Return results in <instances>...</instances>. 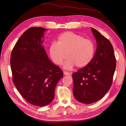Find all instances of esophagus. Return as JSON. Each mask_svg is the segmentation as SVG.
<instances>
[{"mask_svg":"<svg viewBox=\"0 0 126 126\" xmlns=\"http://www.w3.org/2000/svg\"><path fill=\"white\" fill-rule=\"evenodd\" d=\"M63 74L64 75H70V73H69V72H68V71H63Z\"/></svg>","mask_w":126,"mask_h":126,"instance_id":"1","label":"esophagus"}]
</instances>
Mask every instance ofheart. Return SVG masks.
Returning a JSON list of instances; mask_svg holds the SVG:
<instances>
[{
  "mask_svg": "<svg viewBox=\"0 0 126 126\" xmlns=\"http://www.w3.org/2000/svg\"><path fill=\"white\" fill-rule=\"evenodd\" d=\"M49 52L52 60L61 65L68 58L64 67L68 69L75 65L78 68L85 67L93 60L95 52V46L91 39L82 35L68 32L58 37L57 43L51 45Z\"/></svg>",
  "mask_w": 126,
  "mask_h": 126,
  "instance_id": "b5f03b06",
  "label": "heart"
}]
</instances>
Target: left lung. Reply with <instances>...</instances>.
<instances>
[{
	"mask_svg": "<svg viewBox=\"0 0 126 126\" xmlns=\"http://www.w3.org/2000/svg\"><path fill=\"white\" fill-rule=\"evenodd\" d=\"M97 47L93 60L72 74L76 99L90 104L101 99L111 87L116 67L113 48L110 41L91 28Z\"/></svg>",
	"mask_w": 126,
	"mask_h": 126,
	"instance_id": "1",
	"label": "left lung"
}]
</instances>
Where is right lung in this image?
Segmentation results:
<instances>
[{
  "label": "right lung",
  "mask_w": 126,
  "mask_h": 126,
  "mask_svg": "<svg viewBox=\"0 0 126 126\" xmlns=\"http://www.w3.org/2000/svg\"><path fill=\"white\" fill-rule=\"evenodd\" d=\"M46 30L28 29L15 44L10 57L14 84L27 101L39 107L53 100L56 86L63 77L62 70L48 59L41 45Z\"/></svg>",
  "instance_id": "1"
}]
</instances>
